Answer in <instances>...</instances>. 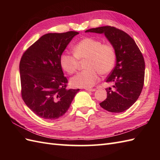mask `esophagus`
<instances>
[{"label":"esophagus","instance_id":"1","mask_svg":"<svg viewBox=\"0 0 160 160\" xmlns=\"http://www.w3.org/2000/svg\"><path fill=\"white\" fill-rule=\"evenodd\" d=\"M85 90L87 91H92V92H93V91H96V89H89V88H86Z\"/></svg>","mask_w":160,"mask_h":160}]
</instances>
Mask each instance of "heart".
<instances>
[{
  "label": "heart",
  "instance_id": "1",
  "mask_svg": "<svg viewBox=\"0 0 160 160\" xmlns=\"http://www.w3.org/2000/svg\"><path fill=\"white\" fill-rule=\"evenodd\" d=\"M74 55L64 52L59 58L62 69L69 74L76 72L78 60L87 59L84 70L71 78V84L74 87H93L98 80V73L106 75L113 69L115 62L114 48L100 40L88 37L78 42L73 47Z\"/></svg>",
  "mask_w": 160,
  "mask_h": 160
}]
</instances>
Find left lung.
<instances>
[{"mask_svg":"<svg viewBox=\"0 0 160 160\" xmlns=\"http://www.w3.org/2000/svg\"><path fill=\"white\" fill-rule=\"evenodd\" d=\"M85 32L103 33L115 52L116 64L106 80L113 82V88H107V98L100 107L112 113L127 110L137 101L144 86L145 62L140 49L130 36L114 27H100Z\"/></svg>","mask_w":160,"mask_h":160,"instance_id":"left-lung-1","label":"left lung"}]
</instances>
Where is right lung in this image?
Wrapping results in <instances>:
<instances>
[{
  "instance_id": "add662e5",
  "label": "right lung",
  "mask_w": 160,
  "mask_h": 160,
  "mask_svg": "<svg viewBox=\"0 0 160 160\" xmlns=\"http://www.w3.org/2000/svg\"><path fill=\"white\" fill-rule=\"evenodd\" d=\"M77 32L49 33L23 53L19 69L22 98L38 117L56 120L66 113L79 89H67L59 58Z\"/></svg>"
}]
</instances>
